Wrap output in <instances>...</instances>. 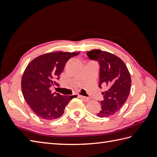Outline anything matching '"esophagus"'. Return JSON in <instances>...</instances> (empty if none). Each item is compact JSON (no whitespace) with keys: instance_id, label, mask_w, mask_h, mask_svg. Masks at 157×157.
<instances>
[{"instance_id":"1","label":"esophagus","mask_w":157,"mask_h":157,"mask_svg":"<svg viewBox=\"0 0 157 157\" xmlns=\"http://www.w3.org/2000/svg\"><path fill=\"white\" fill-rule=\"evenodd\" d=\"M78 97H80V98H82V99H86V100H87V99H89V97H86V96H81V95H78Z\"/></svg>"}]
</instances>
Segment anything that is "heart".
Returning <instances> with one entry per match:
<instances>
[{"mask_svg": "<svg viewBox=\"0 0 157 157\" xmlns=\"http://www.w3.org/2000/svg\"><path fill=\"white\" fill-rule=\"evenodd\" d=\"M80 75H81V74H80Z\"/></svg>", "mask_w": 157, "mask_h": 157, "instance_id": "heart-1", "label": "heart"}]
</instances>
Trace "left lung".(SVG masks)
Here are the masks:
<instances>
[{
  "label": "left lung",
  "mask_w": 157,
  "mask_h": 157,
  "mask_svg": "<svg viewBox=\"0 0 157 157\" xmlns=\"http://www.w3.org/2000/svg\"><path fill=\"white\" fill-rule=\"evenodd\" d=\"M90 59L98 61L99 65V87L110 86L102 93L101 111L98 117L113 115L127 100L131 87V77L125 63L117 56L107 52L93 50L86 54Z\"/></svg>",
  "instance_id": "1"
}]
</instances>
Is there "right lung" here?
Instances as JSON below:
<instances>
[{
    "label": "right lung",
    "mask_w": 157,
    "mask_h": 157,
    "mask_svg": "<svg viewBox=\"0 0 157 157\" xmlns=\"http://www.w3.org/2000/svg\"><path fill=\"white\" fill-rule=\"evenodd\" d=\"M79 52H51L37 57L27 65L21 79L26 102L34 113L45 120L58 118L69 101L77 96L52 93L51 86H59L58 80L65 63Z\"/></svg>",
    "instance_id": "obj_1"
}]
</instances>
